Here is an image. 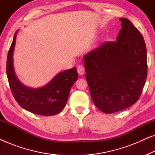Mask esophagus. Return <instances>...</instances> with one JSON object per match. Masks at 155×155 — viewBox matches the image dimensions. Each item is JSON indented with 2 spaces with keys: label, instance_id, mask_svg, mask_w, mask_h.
Listing matches in <instances>:
<instances>
[{
  "label": "esophagus",
  "instance_id": "34e87169",
  "mask_svg": "<svg viewBox=\"0 0 155 155\" xmlns=\"http://www.w3.org/2000/svg\"><path fill=\"white\" fill-rule=\"evenodd\" d=\"M77 71L80 75H82L84 73V68L82 65H78L77 68Z\"/></svg>",
  "mask_w": 155,
  "mask_h": 155
}]
</instances>
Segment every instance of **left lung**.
Segmentation results:
<instances>
[{
  "label": "left lung",
  "instance_id": "obj_1",
  "mask_svg": "<svg viewBox=\"0 0 155 155\" xmlns=\"http://www.w3.org/2000/svg\"><path fill=\"white\" fill-rule=\"evenodd\" d=\"M115 41H106L84 56L91 98L105 114L137 102L147 75V50L138 29L126 18Z\"/></svg>",
  "mask_w": 155,
  "mask_h": 155
}]
</instances>
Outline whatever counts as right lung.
I'll list each match as a JSON object with an SVG mask.
<instances>
[{
    "instance_id": "obj_1",
    "label": "right lung",
    "mask_w": 155,
    "mask_h": 155,
    "mask_svg": "<svg viewBox=\"0 0 155 155\" xmlns=\"http://www.w3.org/2000/svg\"><path fill=\"white\" fill-rule=\"evenodd\" d=\"M8 51L6 72L9 85L18 104L31 113L41 116H53L60 113L66 104L71 87L78 80L76 68L59 73L44 87L30 88L21 83L13 68V54L16 35Z\"/></svg>"
}]
</instances>
